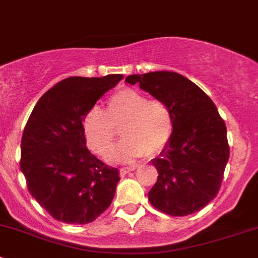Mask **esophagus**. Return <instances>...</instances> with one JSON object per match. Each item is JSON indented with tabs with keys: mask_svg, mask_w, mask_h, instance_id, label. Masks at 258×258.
<instances>
[{
	"mask_svg": "<svg viewBox=\"0 0 258 258\" xmlns=\"http://www.w3.org/2000/svg\"><path fill=\"white\" fill-rule=\"evenodd\" d=\"M135 170V167H122V168H119V175L121 176H124V175H127V173L128 172H131V171H134Z\"/></svg>",
	"mask_w": 258,
	"mask_h": 258,
	"instance_id": "1",
	"label": "esophagus"
}]
</instances>
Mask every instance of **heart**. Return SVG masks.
Listing matches in <instances>:
<instances>
[{"label": "heart", "mask_w": 258, "mask_h": 258, "mask_svg": "<svg viewBox=\"0 0 258 258\" xmlns=\"http://www.w3.org/2000/svg\"><path fill=\"white\" fill-rule=\"evenodd\" d=\"M173 128L175 116L170 105L158 98L150 100L134 88L114 92L106 111L92 107L82 121L88 147L102 158L111 155L121 130L124 140L112 157L119 162L162 152L172 139Z\"/></svg>", "instance_id": "1"}]
</instances>
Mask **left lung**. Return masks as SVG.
Segmentation results:
<instances>
[{
    "mask_svg": "<svg viewBox=\"0 0 258 258\" xmlns=\"http://www.w3.org/2000/svg\"><path fill=\"white\" fill-rule=\"evenodd\" d=\"M170 105L175 128L167 147L152 163L157 182L148 192L155 209L187 216L204 209L220 191L230 157L227 128L212 100L192 81L176 72L157 71L126 77Z\"/></svg>",
    "mask_w": 258,
    "mask_h": 258,
    "instance_id": "8db88e82",
    "label": "left lung"
}]
</instances>
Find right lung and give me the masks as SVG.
I'll return each instance as SVG.
<instances>
[{
    "label": "right lung",
    "instance_id": "obj_1",
    "mask_svg": "<svg viewBox=\"0 0 258 258\" xmlns=\"http://www.w3.org/2000/svg\"><path fill=\"white\" fill-rule=\"evenodd\" d=\"M123 76L70 77L38 100L21 140V171L36 201L54 220L83 225L110 207L118 170L86 147L85 114Z\"/></svg>",
    "mask_w": 258,
    "mask_h": 258
}]
</instances>
